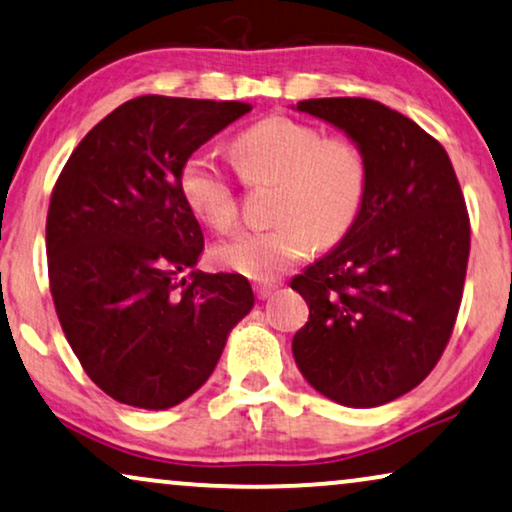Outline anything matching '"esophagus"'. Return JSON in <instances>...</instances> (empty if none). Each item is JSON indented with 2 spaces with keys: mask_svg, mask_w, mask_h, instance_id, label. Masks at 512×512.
Here are the masks:
<instances>
[{
  "mask_svg": "<svg viewBox=\"0 0 512 512\" xmlns=\"http://www.w3.org/2000/svg\"><path fill=\"white\" fill-rule=\"evenodd\" d=\"M272 291H275V284H268V282H258V284H254V293H256L258 300L270 298Z\"/></svg>",
  "mask_w": 512,
  "mask_h": 512,
  "instance_id": "34e87169",
  "label": "esophagus"
}]
</instances>
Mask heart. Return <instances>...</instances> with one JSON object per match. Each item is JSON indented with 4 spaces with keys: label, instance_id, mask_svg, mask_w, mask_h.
<instances>
[{
    "label": "heart",
    "instance_id": "b5f03b06",
    "mask_svg": "<svg viewBox=\"0 0 512 512\" xmlns=\"http://www.w3.org/2000/svg\"><path fill=\"white\" fill-rule=\"evenodd\" d=\"M233 156L247 184L277 186L270 212L275 226L244 230L212 249L216 265L237 275L258 282L279 277L317 242H340L366 207L370 163L352 135H324L314 123L268 116L235 137ZM179 191L209 228L223 233L240 219L233 181L205 151L184 160Z\"/></svg>",
    "mask_w": 512,
    "mask_h": 512
}]
</instances>
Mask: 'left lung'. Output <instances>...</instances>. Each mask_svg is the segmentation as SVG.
Wrapping results in <instances>:
<instances>
[{
    "instance_id": "obj_1",
    "label": "left lung",
    "mask_w": 512,
    "mask_h": 512,
    "mask_svg": "<svg viewBox=\"0 0 512 512\" xmlns=\"http://www.w3.org/2000/svg\"><path fill=\"white\" fill-rule=\"evenodd\" d=\"M298 111L359 139L370 184L354 228L291 279L310 307L293 356L319 394L375 408L415 389L450 342L471 251L466 200L447 151L408 116L366 97Z\"/></svg>"
}]
</instances>
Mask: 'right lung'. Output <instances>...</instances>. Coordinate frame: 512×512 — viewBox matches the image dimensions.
<instances>
[{
    "label": "right lung",
    "mask_w": 512,
    "mask_h": 512,
    "mask_svg": "<svg viewBox=\"0 0 512 512\" xmlns=\"http://www.w3.org/2000/svg\"><path fill=\"white\" fill-rule=\"evenodd\" d=\"M247 111L233 100L135 97L81 139L55 181V312L86 375L118 403L186 401L254 305L247 277L195 270L205 237L179 191L184 160Z\"/></svg>",
    "instance_id": "add662e5"
}]
</instances>
